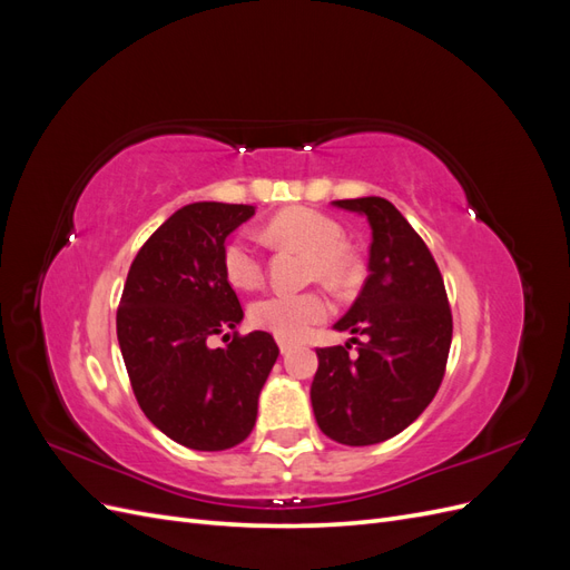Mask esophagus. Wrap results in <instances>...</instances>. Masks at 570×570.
<instances>
[{
    "mask_svg": "<svg viewBox=\"0 0 570 570\" xmlns=\"http://www.w3.org/2000/svg\"><path fill=\"white\" fill-rule=\"evenodd\" d=\"M278 347H281V354H287L292 347H295V344H292L289 340H278Z\"/></svg>",
    "mask_w": 570,
    "mask_h": 570,
    "instance_id": "obj_1",
    "label": "esophagus"
}]
</instances>
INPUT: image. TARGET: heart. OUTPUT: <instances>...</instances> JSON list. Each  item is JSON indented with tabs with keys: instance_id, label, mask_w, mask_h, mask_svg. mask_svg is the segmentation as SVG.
Instances as JSON below:
<instances>
[{
	"instance_id": "obj_1",
	"label": "heart",
	"mask_w": 570,
	"mask_h": 570,
	"mask_svg": "<svg viewBox=\"0 0 570 570\" xmlns=\"http://www.w3.org/2000/svg\"><path fill=\"white\" fill-rule=\"evenodd\" d=\"M264 237L271 245H292L312 254V273L325 283H344L352 262L344 247L347 235L331 216L314 209H285L268 220ZM223 275L237 289L262 283V256L247 235H235L223 247ZM331 314V302L321 292L304 295H266L249 306L252 325L281 340H302L316 323Z\"/></svg>"
}]
</instances>
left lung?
<instances>
[{
	"mask_svg": "<svg viewBox=\"0 0 570 570\" xmlns=\"http://www.w3.org/2000/svg\"><path fill=\"white\" fill-rule=\"evenodd\" d=\"M333 206L371 226L368 278L333 325L366 342L358 354H350V342L316 350L312 406L327 438L366 446L400 435L433 402L450 356L452 312L433 254L394 204L358 197Z\"/></svg>",
	"mask_w": 570,
	"mask_h": 570,
	"instance_id": "obj_1",
	"label": "left lung"
}]
</instances>
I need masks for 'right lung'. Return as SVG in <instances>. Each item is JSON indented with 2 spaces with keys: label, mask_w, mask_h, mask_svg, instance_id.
<instances>
[{
  "label": "right lung",
  "mask_w": 570,
  "mask_h": 570,
  "mask_svg": "<svg viewBox=\"0 0 570 570\" xmlns=\"http://www.w3.org/2000/svg\"><path fill=\"white\" fill-rule=\"evenodd\" d=\"M254 212L223 202L183 206L137 252L118 304L116 333L137 404L164 435L197 452L247 440L281 354L264 331L236 333L226 348L205 344L212 334L227 338L245 316L223 275V247Z\"/></svg>",
  "instance_id": "obj_1"
}]
</instances>
